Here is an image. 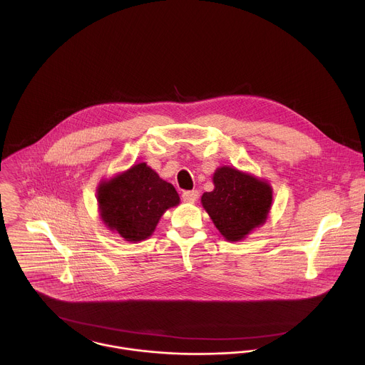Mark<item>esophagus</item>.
I'll list each match as a JSON object with an SVG mask.
<instances>
[{
	"mask_svg": "<svg viewBox=\"0 0 365 365\" xmlns=\"http://www.w3.org/2000/svg\"><path fill=\"white\" fill-rule=\"evenodd\" d=\"M198 200V191L192 190V191H185L182 192V201L187 204H194Z\"/></svg>",
	"mask_w": 365,
	"mask_h": 365,
	"instance_id": "esophagus-1",
	"label": "esophagus"
}]
</instances>
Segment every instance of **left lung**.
<instances>
[{"instance_id": "8db88e82", "label": "left lung", "mask_w": 365, "mask_h": 365, "mask_svg": "<svg viewBox=\"0 0 365 365\" xmlns=\"http://www.w3.org/2000/svg\"><path fill=\"white\" fill-rule=\"evenodd\" d=\"M213 191L204 192L201 204L227 242H240L260 227L272 205V188L267 180L230 165L213 173Z\"/></svg>"}]
</instances>
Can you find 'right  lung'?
Returning a JSON list of instances; mask_svg holds the SVG:
<instances>
[{"label": "right lung", "mask_w": 365, "mask_h": 365, "mask_svg": "<svg viewBox=\"0 0 365 365\" xmlns=\"http://www.w3.org/2000/svg\"><path fill=\"white\" fill-rule=\"evenodd\" d=\"M100 217L126 242L149 239L167 209L180 204L175 188L146 163L103 180L97 188Z\"/></svg>", "instance_id": "add662e5"}]
</instances>
